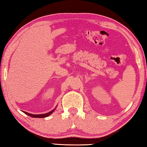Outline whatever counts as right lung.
Here are the masks:
<instances>
[{
	"label": "right lung",
	"mask_w": 147,
	"mask_h": 147,
	"mask_svg": "<svg viewBox=\"0 0 147 147\" xmlns=\"http://www.w3.org/2000/svg\"><path fill=\"white\" fill-rule=\"evenodd\" d=\"M57 107V106L56 107L54 108V109H52L51 111H50L49 113H45V114H41V115H32V114H30V113H27V112H25V111H23V113H24L25 114L27 115L28 116H29V117H32V118H45V117H49V115H51L52 113H53L55 110H56V108Z\"/></svg>",
	"instance_id": "add662e5"
}]
</instances>
